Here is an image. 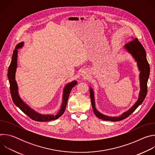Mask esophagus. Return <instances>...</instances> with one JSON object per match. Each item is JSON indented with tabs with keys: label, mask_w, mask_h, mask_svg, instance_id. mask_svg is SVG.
Instances as JSON below:
<instances>
[{
	"label": "esophagus",
	"mask_w": 155,
	"mask_h": 155,
	"mask_svg": "<svg viewBox=\"0 0 155 155\" xmlns=\"http://www.w3.org/2000/svg\"><path fill=\"white\" fill-rule=\"evenodd\" d=\"M81 75H82L83 77H87V75H86L84 72H83V73H82V74H81Z\"/></svg>",
	"instance_id": "esophagus-1"
}]
</instances>
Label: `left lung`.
<instances>
[{
	"mask_svg": "<svg viewBox=\"0 0 155 155\" xmlns=\"http://www.w3.org/2000/svg\"><path fill=\"white\" fill-rule=\"evenodd\" d=\"M124 48L129 53L132 55V56L134 58L135 61L137 62V67L140 71L139 80L140 91L139 93V98L136 102L133 105V106L131 107L127 111L124 112L120 116L108 117L100 113L98 110H97L95 105L94 91L92 87H90V94L93 112L97 118L103 120L118 121L128 117L143 102L147 93V81L150 75V65L147 59L146 51L144 48L137 38H134L131 41L125 44Z\"/></svg>",
	"mask_w": 155,
	"mask_h": 155,
	"instance_id": "8db88e82",
	"label": "left lung"
}]
</instances>
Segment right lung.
<instances>
[{"mask_svg": "<svg viewBox=\"0 0 155 155\" xmlns=\"http://www.w3.org/2000/svg\"><path fill=\"white\" fill-rule=\"evenodd\" d=\"M24 45V42L22 41L16 46L15 49L13 51L12 61L10 64V66L8 70V78L10 82V90L11 93V96L12 97V100L14 104L26 115H27L29 118L32 120L37 121H48L54 120H56L59 118L65 112V110L67 105V103L68 101V98L71 91L72 87L75 86L77 82L74 80L72 82L68 83L65 86L63 90V94H62V101L61 108L59 112L57 113L56 115H44L41 114L32 108H31L29 106H28L23 100H22L18 93V87L17 83L15 80V74L17 68V58H18V49L22 48Z\"/></svg>", "mask_w": 155, "mask_h": 155, "instance_id": "add662e5", "label": "right lung"}]
</instances>
